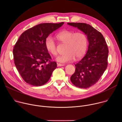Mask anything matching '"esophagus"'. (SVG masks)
Instances as JSON below:
<instances>
[{"mask_svg": "<svg viewBox=\"0 0 122 122\" xmlns=\"http://www.w3.org/2000/svg\"><path fill=\"white\" fill-rule=\"evenodd\" d=\"M65 66V64L57 63V66Z\"/></svg>", "mask_w": 122, "mask_h": 122, "instance_id": "1", "label": "esophagus"}]
</instances>
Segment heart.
Instances as JSON below:
<instances>
[{"label":"heart","instance_id":"heart-1","mask_svg":"<svg viewBox=\"0 0 122 122\" xmlns=\"http://www.w3.org/2000/svg\"><path fill=\"white\" fill-rule=\"evenodd\" d=\"M56 37L61 43L66 44L65 53L56 58L58 62L62 63L69 62L72 61L75 57L78 59L84 55L87 48V39L84 33L64 30L57 33ZM45 45L47 51L51 55H57L56 43L53 37L49 36L46 38Z\"/></svg>","mask_w":122,"mask_h":122}]
</instances>
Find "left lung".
Wrapping results in <instances>:
<instances>
[{"instance_id":"obj_1","label":"left lung","mask_w":122,"mask_h":122,"mask_svg":"<svg viewBox=\"0 0 122 122\" xmlns=\"http://www.w3.org/2000/svg\"><path fill=\"white\" fill-rule=\"evenodd\" d=\"M87 36L89 42L87 51L83 58L75 64V71L71 81L76 87L87 88L96 84L108 66V48L102 34L89 24L68 23Z\"/></svg>"}]
</instances>
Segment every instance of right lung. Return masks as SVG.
I'll list each match as a JSON object with an SVG mask.
<instances>
[{
    "label": "right lung",
    "mask_w": 122,
    "mask_h": 122,
    "mask_svg": "<svg viewBox=\"0 0 122 122\" xmlns=\"http://www.w3.org/2000/svg\"><path fill=\"white\" fill-rule=\"evenodd\" d=\"M64 23L39 24L24 32L16 42L13 50L14 64L26 83L39 86L49 80L57 64L51 60L45 39Z\"/></svg>",
    "instance_id": "right-lung-1"
}]
</instances>
